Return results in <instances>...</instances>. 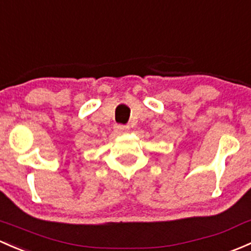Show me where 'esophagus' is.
<instances>
[{
    "label": "esophagus",
    "instance_id": "1",
    "mask_svg": "<svg viewBox=\"0 0 251 251\" xmlns=\"http://www.w3.org/2000/svg\"><path fill=\"white\" fill-rule=\"evenodd\" d=\"M115 132L118 134H124L126 132H128V126H124V125H115L114 126Z\"/></svg>",
    "mask_w": 251,
    "mask_h": 251
}]
</instances>
